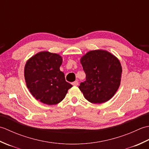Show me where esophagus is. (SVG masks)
I'll use <instances>...</instances> for the list:
<instances>
[{"instance_id":"34e87169","label":"esophagus","mask_w":149,"mask_h":149,"mask_svg":"<svg viewBox=\"0 0 149 149\" xmlns=\"http://www.w3.org/2000/svg\"><path fill=\"white\" fill-rule=\"evenodd\" d=\"M72 84V85H74V86H77V85L79 84V83L77 81H75L74 82H73Z\"/></svg>"}]
</instances>
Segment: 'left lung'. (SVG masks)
Returning a JSON list of instances; mask_svg holds the SVG:
<instances>
[{"label":"left lung","mask_w":149,"mask_h":149,"mask_svg":"<svg viewBox=\"0 0 149 149\" xmlns=\"http://www.w3.org/2000/svg\"><path fill=\"white\" fill-rule=\"evenodd\" d=\"M86 81L79 86L85 99L94 104L110 100L121 81L122 66L118 58L104 50H95L82 57Z\"/></svg>","instance_id":"obj_1"}]
</instances>
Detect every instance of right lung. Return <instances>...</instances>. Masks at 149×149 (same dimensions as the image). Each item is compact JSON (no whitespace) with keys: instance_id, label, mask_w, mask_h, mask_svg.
Segmentation results:
<instances>
[{"instance_id":"add662e5","label":"right lung","mask_w":149,"mask_h":149,"mask_svg":"<svg viewBox=\"0 0 149 149\" xmlns=\"http://www.w3.org/2000/svg\"><path fill=\"white\" fill-rule=\"evenodd\" d=\"M63 59L58 54L43 51L28 60L24 68L26 85L38 100L48 105L59 103L72 85L60 70Z\"/></svg>"}]
</instances>
